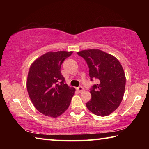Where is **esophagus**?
<instances>
[{"label":"esophagus","instance_id":"34e87169","mask_svg":"<svg viewBox=\"0 0 149 149\" xmlns=\"http://www.w3.org/2000/svg\"><path fill=\"white\" fill-rule=\"evenodd\" d=\"M76 89L78 91V92H79V93H82L83 91H84V87H81V86L77 87Z\"/></svg>","mask_w":149,"mask_h":149}]
</instances>
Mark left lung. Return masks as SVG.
Listing matches in <instances>:
<instances>
[{
    "instance_id": "obj_1",
    "label": "left lung",
    "mask_w": 149,
    "mask_h": 149,
    "mask_svg": "<svg viewBox=\"0 0 149 149\" xmlns=\"http://www.w3.org/2000/svg\"><path fill=\"white\" fill-rule=\"evenodd\" d=\"M77 54L86 61L91 81H99L91 88V99L86 107L95 115L107 116L117 109L124 95L125 76L122 65L116 58L99 49L82 50Z\"/></svg>"
}]
</instances>
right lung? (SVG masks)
<instances>
[{
  "label": "right lung",
  "instance_id": "1",
  "mask_svg": "<svg viewBox=\"0 0 149 149\" xmlns=\"http://www.w3.org/2000/svg\"><path fill=\"white\" fill-rule=\"evenodd\" d=\"M73 52H49L35 60L27 80L29 97L35 108L47 116L56 118L69 107L75 89L68 87L60 72L64 60Z\"/></svg>",
  "mask_w": 149,
  "mask_h": 149
}]
</instances>
